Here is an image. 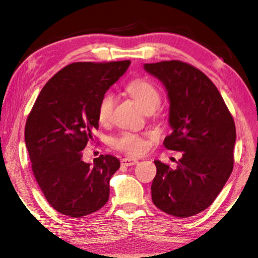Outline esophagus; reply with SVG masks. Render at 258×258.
I'll list each match as a JSON object with an SVG mask.
<instances>
[{"mask_svg": "<svg viewBox=\"0 0 258 258\" xmlns=\"http://www.w3.org/2000/svg\"><path fill=\"white\" fill-rule=\"evenodd\" d=\"M138 163H139V161L135 160V158H132V157H125L122 161H120V164H122L123 166H132Z\"/></svg>", "mask_w": 258, "mask_h": 258, "instance_id": "34e87169", "label": "esophagus"}]
</instances>
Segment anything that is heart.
<instances>
[{"mask_svg": "<svg viewBox=\"0 0 258 258\" xmlns=\"http://www.w3.org/2000/svg\"><path fill=\"white\" fill-rule=\"evenodd\" d=\"M126 91L128 92V94L134 98L143 111L152 107L156 108L161 103V96L158 90L154 84H152L151 82L146 80L136 79L131 81L126 86ZM113 106L114 96L111 93H107L102 97L97 108V117L101 123L105 124L109 122ZM114 145L117 149L132 155H139L146 150V142L141 136L132 133H123L115 139Z\"/></svg>", "mask_w": 258, "mask_h": 258, "instance_id": "obj_1", "label": "heart"}]
</instances>
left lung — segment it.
I'll list each match as a JSON object with an SVG mask.
<instances>
[{
    "label": "left lung",
    "mask_w": 258,
    "mask_h": 258,
    "mask_svg": "<svg viewBox=\"0 0 258 258\" xmlns=\"http://www.w3.org/2000/svg\"><path fill=\"white\" fill-rule=\"evenodd\" d=\"M167 93L171 135L167 150L182 152L176 168L155 160L152 201L169 215L186 218L215 201L231 176L235 123L220 92L207 76L180 61L144 64Z\"/></svg>",
    "instance_id": "1"
}]
</instances>
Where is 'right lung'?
Listing matches in <instances>:
<instances>
[{"label":"right lung","instance_id":"1","mask_svg":"<svg viewBox=\"0 0 258 258\" xmlns=\"http://www.w3.org/2000/svg\"><path fill=\"white\" fill-rule=\"evenodd\" d=\"M130 64L68 65L44 85L27 117L25 144L33 174L50 205L64 215H89L108 201L118 158L106 154L85 163L83 150L98 128L102 97Z\"/></svg>","mask_w":258,"mask_h":258}]
</instances>
